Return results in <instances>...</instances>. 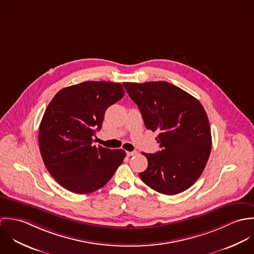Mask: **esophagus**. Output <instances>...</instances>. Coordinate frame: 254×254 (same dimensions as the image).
<instances>
[{"mask_svg":"<svg viewBox=\"0 0 254 254\" xmlns=\"http://www.w3.org/2000/svg\"><path fill=\"white\" fill-rule=\"evenodd\" d=\"M126 154H127L128 156H133V155H136V154H137V151H127Z\"/></svg>","mask_w":254,"mask_h":254,"instance_id":"esophagus-1","label":"esophagus"}]
</instances>
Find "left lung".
<instances>
[{"instance_id": "8db88e82", "label": "left lung", "mask_w": 254, "mask_h": 254, "mask_svg": "<svg viewBox=\"0 0 254 254\" xmlns=\"http://www.w3.org/2000/svg\"><path fill=\"white\" fill-rule=\"evenodd\" d=\"M141 110L145 128L159 131L161 150L143 152L147 168L142 181L163 194H177L199 178L211 151L207 114L194 97L166 81L123 83Z\"/></svg>"}]
</instances>
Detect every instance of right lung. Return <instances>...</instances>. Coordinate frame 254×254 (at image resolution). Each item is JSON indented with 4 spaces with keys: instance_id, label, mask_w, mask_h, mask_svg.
<instances>
[{
    "instance_id": "add662e5",
    "label": "right lung",
    "mask_w": 254,
    "mask_h": 254,
    "mask_svg": "<svg viewBox=\"0 0 254 254\" xmlns=\"http://www.w3.org/2000/svg\"><path fill=\"white\" fill-rule=\"evenodd\" d=\"M125 92L120 83L86 81L62 89L47 107L39 127L40 152L62 187L84 194L104 187L126 152L93 145L107 109Z\"/></svg>"
}]
</instances>
